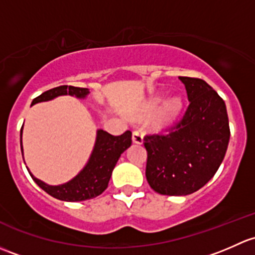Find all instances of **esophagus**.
<instances>
[{
    "label": "esophagus",
    "instance_id": "esophagus-1",
    "mask_svg": "<svg viewBox=\"0 0 255 255\" xmlns=\"http://www.w3.org/2000/svg\"><path fill=\"white\" fill-rule=\"evenodd\" d=\"M132 142L137 143V145L143 143V136H142V132H141L140 130H136L132 132Z\"/></svg>",
    "mask_w": 255,
    "mask_h": 255
}]
</instances>
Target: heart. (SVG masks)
<instances>
[{"label":"heart","instance_id":"heart-1","mask_svg":"<svg viewBox=\"0 0 255 255\" xmlns=\"http://www.w3.org/2000/svg\"><path fill=\"white\" fill-rule=\"evenodd\" d=\"M161 102H162V96H159V94L151 97V98L143 104L142 108H141V114L142 115L151 114L152 112H154V110L157 109V107L159 106ZM182 108H183V101L180 97L173 96L170 97V98H168L167 101L164 102L163 106L161 107V109L158 110V113H157L156 119H154V125L159 128H166L168 125H170L175 119H177L178 115L180 114Z\"/></svg>","mask_w":255,"mask_h":255}]
</instances>
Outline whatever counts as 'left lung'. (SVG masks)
Listing matches in <instances>:
<instances>
[{"label":"left lung","mask_w":255,"mask_h":255,"mask_svg":"<svg viewBox=\"0 0 255 255\" xmlns=\"http://www.w3.org/2000/svg\"><path fill=\"white\" fill-rule=\"evenodd\" d=\"M189 107L167 135L145 137L146 178L162 195L195 193L221 166L230 141L224 99L204 80L179 77Z\"/></svg>","instance_id":"1"}]
</instances>
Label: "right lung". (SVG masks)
I'll list each match as a JSON object with an SVG mask.
<instances>
[{"instance_id":"add662e5","label":"right lung","mask_w":255,"mask_h":255,"mask_svg":"<svg viewBox=\"0 0 255 255\" xmlns=\"http://www.w3.org/2000/svg\"><path fill=\"white\" fill-rule=\"evenodd\" d=\"M89 94L88 88L73 87V86H59L49 91L44 92L40 96L33 99L31 106L41 102H49L57 98L60 96H71L78 99L87 98ZM22 133L23 127L20 130V149L23 156V145H22ZM131 146V132L127 131L120 136H113L107 131L98 128L97 130L96 142L93 149L89 156L87 163L82 169L78 172L77 175L59 185H49L43 180L38 179L30 173L29 168L27 167L30 177L34 182L45 190L49 195L59 199L62 201H83L88 199H93L101 195L107 188L112 177L113 169L117 164L118 159L120 158L122 153L127 151Z\"/></svg>"}]
</instances>
